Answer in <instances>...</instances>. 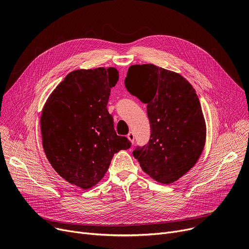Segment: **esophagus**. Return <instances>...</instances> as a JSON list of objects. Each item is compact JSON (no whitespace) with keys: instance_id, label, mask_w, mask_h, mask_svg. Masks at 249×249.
<instances>
[{"instance_id":"34e87169","label":"esophagus","mask_w":249,"mask_h":249,"mask_svg":"<svg viewBox=\"0 0 249 249\" xmlns=\"http://www.w3.org/2000/svg\"><path fill=\"white\" fill-rule=\"evenodd\" d=\"M127 138L132 142V143H133L134 142V134H133V132H129V133H128V135H127Z\"/></svg>"}]
</instances>
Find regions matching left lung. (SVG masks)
Instances as JSON below:
<instances>
[{
  "mask_svg": "<svg viewBox=\"0 0 249 249\" xmlns=\"http://www.w3.org/2000/svg\"><path fill=\"white\" fill-rule=\"evenodd\" d=\"M128 92L147 104L150 139L133 156L142 170L163 184L187 173L199 159L206 127L198 96L181 75L153 64L130 66Z\"/></svg>",
  "mask_w": 249,
  "mask_h": 249,
  "instance_id": "8db88e82",
  "label": "left lung"
}]
</instances>
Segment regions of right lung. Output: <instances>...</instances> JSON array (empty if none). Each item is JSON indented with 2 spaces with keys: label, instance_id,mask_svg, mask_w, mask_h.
Segmentation results:
<instances>
[{
  "label": "right lung",
  "instance_id": "1",
  "mask_svg": "<svg viewBox=\"0 0 249 249\" xmlns=\"http://www.w3.org/2000/svg\"><path fill=\"white\" fill-rule=\"evenodd\" d=\"M119 78L109 67L69 73L50 95L41 116L45 154L56 172L83 189L96 185L113 155L130 148L118 136L107 110L111 88Z\"/></svg>",
  "mask_w": 249,
  "mask_h": 249
}]
</instances>
